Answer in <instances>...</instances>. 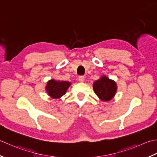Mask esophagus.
Masks as SVG:
<instances>
[{"mask_svg":"<svg viewBox=\"0 0 157 157\" xmlns=\"http://www.w3.org/2000/svg\"><path fill=\"white\" fill-rule=\"evenodd\" d=\"M78 80L80 82H84L85 81V76H80L78 77Z\"/></svg>","mask_w":157,"mask_h":157,"instance_id":"obj_1","label":"esophagus"}]
</instances>
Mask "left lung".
I'll return each instance as SVG.
<instances>
[{"mask_svg": "<svg viewBox=\"0 0 157 157\" xmlns=\"http://www.w3.org/2000/svg\"><path fill=\"white\" fill-rule=\"evenodd\" d=\"M93 87L98 98L105 101L112 100L117 91L116 83L106 76H102L100 80L95 81Z\"/></svg>", "mask_w": 157, "mask_h": 157, "instance_id": "1", "label": "left lung"}]
</instances>
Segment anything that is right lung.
I'll use <instances>...</instances> for the list:
<instances>
[{"label": "right lung", "instance_id": "obj_1", "mask_svg": "<svg viewBox=\"0 0 157 157\" xmlns=\"http://www.w3.org/2000/svg\"><path fill=\"white\" fill-rule=\"evenodd\" d=\"M71 83L68 81H56L51 80L47 82L46 91L49 96L53 98H59L66 94Z\"/></svg>", "mask_w": 157, "mask_h": 157}]
</instances>
